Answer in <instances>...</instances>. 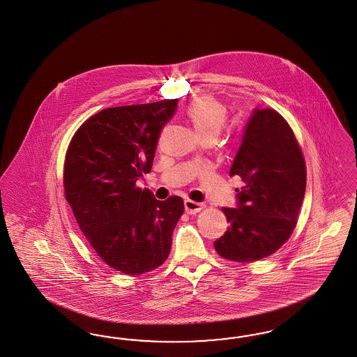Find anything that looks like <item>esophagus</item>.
I'll return each instance as SVG.
<instances>
[{"instance_id": "1", "label": "esophagus", "mask_w": 357, "mask_h": 357, "mask_svg": "<svg viewBox=\"0 0 357 357\" xmlns=\"http://www.w3.org/2000/svg\"><path fill=\"white\" fill-rule=\"evenodd\" d=\"M203 207H204L203 203H197L190 199L185 200V209L187 213H197L200 209H203Z\"/></svg>"}]
</instances>
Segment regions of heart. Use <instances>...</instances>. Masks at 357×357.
Instances as JSON below:
<instances>
[{
    "instance_id": "1",
    "label": "heart",
    "mask_w": 357,
    "mask_h": 357,
    "mask_svg": "<svg viewBox=\"0 0 357 357\" xmlns=\"http://www.w3.org/2000/svg\"><path fill=\"white\" fill-rule=\"evenodd\" d=\"M227 107L222 101L211 96L194 98L185 109V117L188 123L192 125L194 130L200 138H216L220 135L227 121Z\"/></svg>"
}]
</instances>
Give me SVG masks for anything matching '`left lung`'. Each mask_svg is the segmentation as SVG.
I'll use <instances>...</instances> for the list:
<instances>
[{"instance_id":"left-lung-1","label":"left lung","mask_w":357,"mask_h":357,"mask_svg":"<svg viewBox=\"0 0 357 357\" xmlns=\"http://www.w3.org/2000/svg\"><path fill=\"white\" fill-rule=\"evenodd\" d=\"M229 175L244 185L236 208L222 207L229 227L215 249L237 262L265 259L290 237L306 191L302 151L280 113L253 109Z\"/></svg>"}]
</instances>
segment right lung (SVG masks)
I'll use <instances>...</instances> for the list:
<instances>
[{
  "label": "right lung",
  "instance_id": "right-lung-1",
  "mask_svg": "<svg viewBox=\"0 0 357 357\" xmlns=\"http://www.w3.org/2000/svg\"><path fill=\"white\" fill-rule=\"evenodd\" d=\"M178 98L108 108L88 119L68 146L64 192L86 241L107 265L142 274L162 265L182 216V197L157 200L135 182L151 170L162 126Z\"/></svg>",
  "mask_w": 357,
  "mask_h": 357
}]
</instances>
